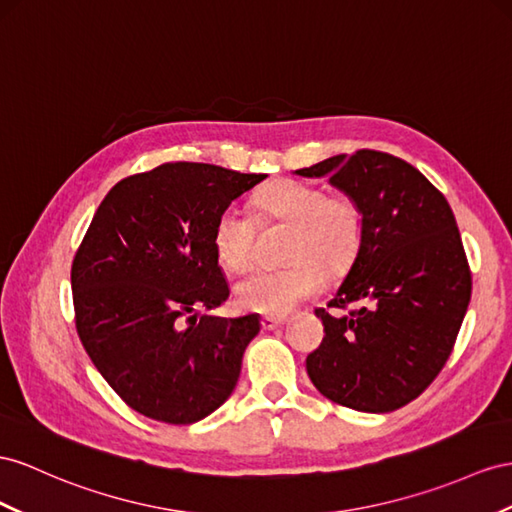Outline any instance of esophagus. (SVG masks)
I'll list each match as a JSON object with an SVG mask.
<instances>
[{
  "instance_id": "34e87169",
  "label": "esophagus",
  "mask_w": 512,
  "mask_h": 512,
  "mask_svg": "<svg viewBox=\"0 0 512 512\" xmlns=\"http://www.w3.org/2000/svg\"><path fill=\"white\" fill-rule=\"evenodd\" d=\"M285 324V318H274V316H264L261 318V329L264 331H274L279 329V326Z\"/></svg>"
}]
</instances>
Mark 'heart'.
<instances>
[{
	"mask_svg": "<svg viewBox=\"0 0 512 512\" xmlns=\"http://www.w3.org/2000/svg\"><path fill=\"white\" fill-rule=\"evenodd\" d=\"M261 222H285L279 268L253 270L233 285V300L242 311L283 316L322 292L326 270L344 274L361 251L365 220L348 194H326L313 183L279 179L255 196ZM255 227L238 207L227 205L212 229L214 253L222 266L242 270L253 257Z\"/></svg>",
	"mask_w": 512,
	"mask_h": 512,
	"instance_id": "1",
	"label": "heart"
}]
</instances>
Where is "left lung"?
I'll list each match as a JSON object with an SVG mask.
<instances>
[{
  "mask_svg": "<svg viewBox=\"0 0 512 512\" xmlns=\"http://www.w3.org/2000/svg\"><path fill=\"white\" fill-rule=\"evenodd\" d=\"M326 177L361 207V251L329 307L324 339L307 357L311 383L337 404L389 413L422 393L448 361L471 298V272L445 196L389 153L355 155L296 170Z\"/></svg>",
  "mask_w": 512,
  "mask_h": 512,
  "instance_id": "obj_1",
  "label": "left lung"
}]
</instances>
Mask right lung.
I'll return each instance as SVG.
<instances>
[{"label": "right lung", "instance_id": "right-lung-1", "mask_svg": "<svg viewBox=\"0 0 512 512\" xmlns=\"http://www.w3.org/2000/svg\"><path fill=\"white\" fill-rule=\"evenodd\" d=\"M268 175L162 164L116 183L73 259L75 324L90 361L144 417L194 424L225 402L257 313L218 318L229 298L212 229Z\"/></svg>", "mask_w": 512, "mask_h": 512}]
</instances>
